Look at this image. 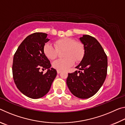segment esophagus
I'll return each instance as SVG.
<instances>
[{
    "label": "esophagus",
    "mask_w": 125,
    "mask_h": 125,
    "mask_svg": "<svg viewBox=\"0 0 125 125\" xmlns=\"http://www.w3.org/2000/svg\"><path fill=\"white\" fill-rule=\"evenodd\" d=\"M57 73H58V74H59V73H60L61 72V71H58V70H57Z\"/></svg>",
    "instance_id": "obj_1"
}]
</instances>
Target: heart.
Listing matches in <instances>:
<instances>
[{"mask_svg": "<svg viewBox=\"0 0 125 125\" xmlns=\"http://www.w3.org/2000/svg\"><path fill=\"white\" fill-rule=\"evenodd\" d=\"M58 50H64L63 59H58L52 63V67L58 71L66 70L76 63L82 60L84 54L83 45L71 38H62L55 42L54 45L47 43L43 47V52L49 59H54L58 54Z\"/></svg>", "mask_w": 125, "mask_h": 125, "instance_id": "heart-1", "label": "heart"}]
</instances>
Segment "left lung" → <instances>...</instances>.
<instances>
[{
  "mask_svg": "<svg viewBox=\"0 0 125 125\" xmlns=\"http://www.w3.org/2000/svg\"><path fill=\"white\" fill-rule=\"evenodd\" d=\"M80 40L84 48V56L76 67L80 71L68 73L66 82L74 96L86 99L96 94L104 84L107 71V57L94 37L83 35Z\"/></svg>",
  "mask_w": 125,
  "mask_h": 125,
  "instance_id": "8db88e82",
  "label": "left lung"
}]
</instances>
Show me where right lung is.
I'll return each instance as SVG.
<instances>
[{
  "label": "right lung",
  "instance_id": "add662e5",
  "mask_svg": "<svg viewBox=\"0 0 125 125\" xmlns=\"http://www.w3.org/2000/svg\"><path fill=\"white\" fill-rule=\"evenodd\" d=\"M48 34L34 33L25 38L13 57V79L18 89L25 96L33 99L41 98L50 90L57 76L51 68L50 61L43 52L45 43L50 40ZM40 68L47 69L45 74Z\"/></svg>",
  "mask_w": 125,
  "mask_h": 125
}]
</instances>
